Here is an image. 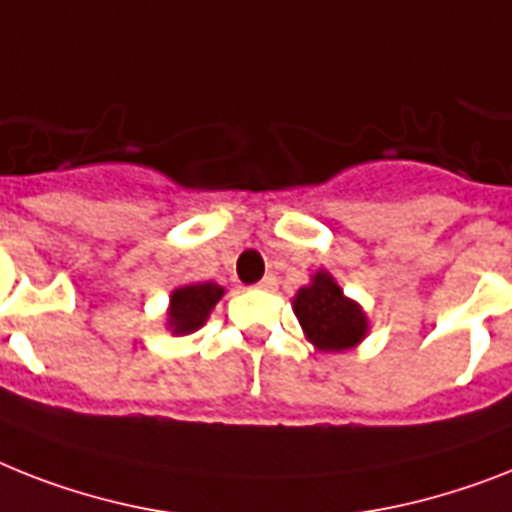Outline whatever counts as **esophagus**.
<instances>
[{
  "mask_svg": "<svg viewBox=\"0 0 512 512\" xmlns=\"http://www.w3.org/2000/svg\"><path fill=\"white\" fill-rule=\"evenodd\" d=\"M276 284H278L276 276H270V273H268V276H265L257 286H260V289H265V292H273V289H276Z\"/></svg>",
  "mask_w": 512,
  "mask_h": 512,
  "instance_id": "obj_1",
  "label": "esophagus"
}]
</instances>
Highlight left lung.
Segmentation results:
<instances>
[{"mask_svg":"<svg viewBox=\"0 0 512 512\" xmlns=\"http://www.w3.org/2000/svg\"><path fill=\"white\" fill-rule=\"evenodd\" d=\"M292 307L305 339L321 352L352 350L371 331L363 305L347 297L328 270H315L310 284L297 289Z\"/></svg>","mask_w":512,"mask_h":512,"instance_id":"left-lung-1","label":"left lung"}]
</instances>
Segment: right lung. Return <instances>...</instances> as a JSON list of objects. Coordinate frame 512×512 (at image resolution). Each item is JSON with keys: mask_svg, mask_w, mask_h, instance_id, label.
I'll return each instance as SVG.
<instances>
[{"mask_svg": "<svg viewBox=\"0 0 512 512\" xmlns=\"http://www.w3.org/2000/svg\"><path fill=\"white\" fill-rule=\"evenodd\" d=\"M226 294V286L215 281H202V284H184L170 292L168 310H165V328L173 336L194 334L205 326L220 297Z\"/></svg>", "mask_w": 512, "mask_h": 512, "instance_id": "add662e5", "label": "right lung"}]
</instances>
